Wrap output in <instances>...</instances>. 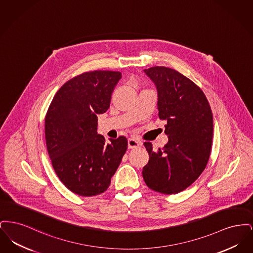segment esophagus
<instances>
[{
  "mask_svg": "<svg viewBox=\"0 0 253 253\" xmlns=\"http://www.w3.org/2000/svg\"><path fill=\"white\" fill-rule=\"evenodd\" d=\"M139 146H141V142L138 141L135 138H129L128 139V148L129 149H135L138 148Z\"/></svg>",
  "mask_w": 253,
  "mask_h": 253,
  "instance_id": "34e87169",
  "label": "esophagus"
}]
</instances>
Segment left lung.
Instances as JSON below:
<instances>
[{
  "instance_id": "1",
  "label": "left lung",
  "mask_w": 253,
  "mask_h": 253,
  "mask_svg": "<svg viewBox=\"0 0 253 253\" xmlns=\"http://www.w3.org/2000/svg\"><path fill=\"white\" fill-rule=\"evenodd\" d=\"M157 89L158 117L167 121L169 141L153 150L145 142L149 162L142 175L157 193L173 194L191 186L203 172L212 144L213 119L203 91L174 69L155 66L145 69Z\"/></svg>"
}]
</instances>
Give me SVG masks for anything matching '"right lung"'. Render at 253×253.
Segmentation results:
<instances>
[{
    "mask_svg": "<svg viewBox=\"0 0 253 253\" xmlns=\"http://www.w3.org/2000/svg\"><path fill=\"white\" fill-rule=\"evenodd\" d=\"M121 79L116 71L83 73L60 87L47 110L49 157L60 180L76 194L104 193L127 150L125 136L106 142L96 132L97 115L108 110Z\"/></svg>",
    "mask_w": 253,
    "mask_h": 253,
    "instance_id": "obj_1",
    "label": "right lung"
}]
</instances>
